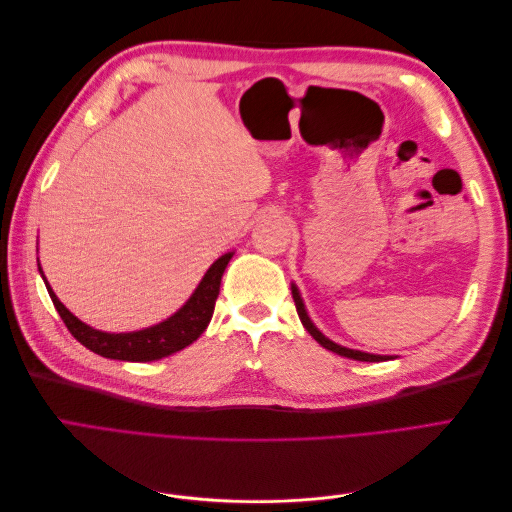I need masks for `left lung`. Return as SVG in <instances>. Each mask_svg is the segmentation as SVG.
I'll use <instances>...</instances> for the list:
<instances>
[{
  "label": "left lung",
  "mask_w": 512,
  "mask_h": 512,
  "mask_svg": "<svg viewBox=\"0 0 512 512\" xmlns=\"http://www.w3.org/2000/svg\"><path fill=\"white\" fill-rule=\"evenodd\" d=\"M292 288V299H294V305H297V314H299V318H301V322H303V327L307 329V333L312 335L316 342L322 346V348H327V350H331V352H335V354H339V356H346V359H354V361H367V363H380V361H389V359H393V356H382V354H369V352H361V350H352V348H346V346H339V344H335V342H331L329 337H324L316 327H314V322L309 320V316H307V312H305V305H303V299H301V294H299V288L297 286H290Z\"/></svg>",
  "instance_id": "obj_1"
}]
</instances>
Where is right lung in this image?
<instances>
[{
    "label": "right lung",
    "instance_id": "1",
    "mask_svg": "<svg viewBox=\"0 0 512 512\" xmlns=\"http://www.w3.org/2000/svg\"><path fill=\"white\" fill-rule=\"evenodd\" d=\"M230 258H232V252L220 256L213 262L203 280H200V284L192 292V297L185 301V305L179 309V312H175L160 324H153L149 329L132 331V333H106V331L89 327V324L81 322L64 303L57 299V294L53 292L49 282H46L44 275L42 280L46 284V290L51 294V301L57 309V314L61 316V320H64L74 339H79L85 348L104 356V359L147 363V361H158V359H164V356L175 354L203 335L207 324L211 322L215 299H218L220 294L222 275ZM38 269H40V262H38Z\"/></svg>",
    "mask_w": 512,
    "mask_h": 512
}]
</instances>
